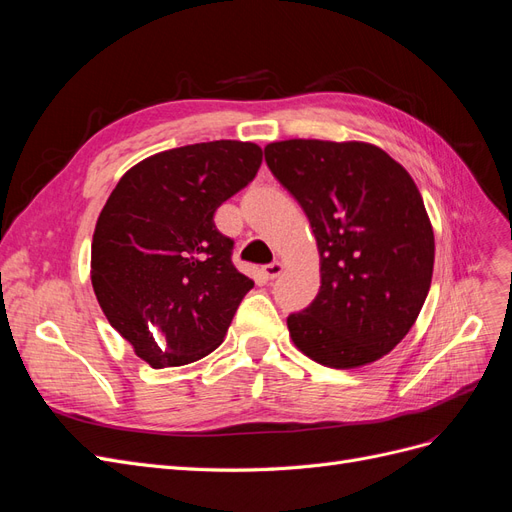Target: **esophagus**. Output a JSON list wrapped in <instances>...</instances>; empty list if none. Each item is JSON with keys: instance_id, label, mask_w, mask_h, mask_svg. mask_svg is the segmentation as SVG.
<instances>
[{"instance_id": "34e87169", "label": "esophagus", "mask_w": 512, "mask_h": 512, "mask_svg": "<svg viewBox=\"0 0 512 512\" xmlns=\"http://www.w3.org/2000/svg\"><path fill=\"white\" fill-rule=\"evenodd\" d=\"M282 271H284V265L280 260H275V262H271V265L262 267V273H265L267 280H275V277H280Z\"/></svg>"}]
</instances>
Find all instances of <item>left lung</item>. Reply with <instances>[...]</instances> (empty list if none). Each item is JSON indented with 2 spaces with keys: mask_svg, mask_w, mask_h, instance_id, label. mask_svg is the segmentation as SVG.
I'll return each instance as SVG.
<instances>
[{
  "mask_svg": "<svg viewBox=\"0 0 512 512\" xmlns=\"http://www.w3.org/2000/svg\"><path fill=\"white\" fill-rule=\"evenodd\" d=\"M265 160L316 235L320 290L288 316L294 346L335 369L378 361L408 335L427 299L433 230L408 170L367 143L292 141Z\"/></svg>",
  "mask_w": 512,
  "mask_h": 512,
  "instance_id": "obj_1",
  "label": "left lung"
}]
</instances>
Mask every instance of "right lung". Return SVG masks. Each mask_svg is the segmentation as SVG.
Instances as JSON below:
<instances>
[{"label": "right lung", "instance_id": "right-lung-1", "mask_svg": "<svg viewBox=\"0 0 512 512\" xmlns=\"http://www.w3.org/2000/svg\"><path fill=\"white\" fill-rule=\"evenodd\" d=\"M260 162L254 143L185 145L136 164L108 196L91 243V284L111 327L153 369L218 348L254 288L232 265L235 241L213 215Z\"/></svg>", "mask_w": 512, "mask_h": 512}]
</instances>
